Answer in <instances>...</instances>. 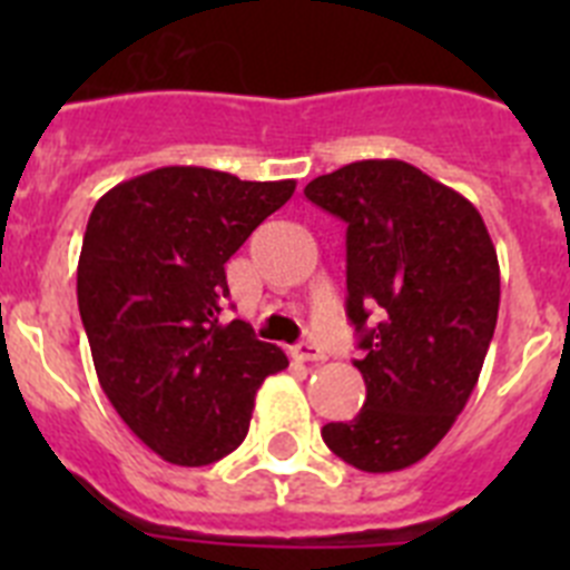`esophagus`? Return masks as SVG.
<instances>
[{"instance_id": "1", "label": "esophagus", "mask_w": 570, "mask_h": 570, "mask_svg": "<svg viewBox=\"0 0 570 570\" xmlns=\"http://www.w3.org/2000/svg\"><path fill=\"white\" fill-rule=\"evenodd\" d=\"M291 356H294L296 362H322L325 360V351L316 347L314 342H299V345L291 347Z\"/></svg>"}]
</instances>
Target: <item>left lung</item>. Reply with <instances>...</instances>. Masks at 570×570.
Listing matches in <instances>:
<instances>
[{"label": "left lung", "instance_id": "left-lung-1", "mask_svg": "<svg viewBox=\"0 0 570 570\" xmlns=\"http://www.w3.org/2000/svg\"><path fill=\"white\" fill-rule=\"evenodd\" d=\"M305 196L347 225L345 311L365 351L362 411L322 440L360 471H402L440 445L480 380L500 314L497 248L465 196L402 159L351 163Z\"/></svg>", "mask_w": 570, "mask_h": 570}]
</instances>
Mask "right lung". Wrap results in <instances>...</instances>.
Here are the masks:
<instances>
[{"label": "right lung", "mask_w": 570, "mask_h": 570, "mask_svg": "<svg viewBox=\"0 0 570 570\" xmlns=\"http://www.w3.org/2000/svg\"><path fill=\"white\" fill-rule=\"evenodd\" d=\"M294 188L170 165L90 210L77 296L94 367L116 414L165 462L199 468L236 451L265 376L288 367L248 322L219 314L225 262Z\"/></svg>", "instance_id": "1"}]
</instances>
